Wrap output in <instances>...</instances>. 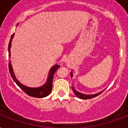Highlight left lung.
I'll return each instance as SVG.
<instances>
[{
    "label": "left lung",
    "instance_id": "left-lung-1",
    "mask_svg": "<svg viewBox=\"0 0 128 128\" xmlns=\"http://www.w3.org/2000/svg\"><path fill=\"white\" fill-rule=\"evenodd\" d=\"M70 74H71V78H72V74H73L72 72H71ZM72 88L73 92H74V94H75V95H76L78 98H80V99H83V100L90 99V98H92L96 97L97 96L100 95V94L102 92H99V93L96 94H82L81 93V92H78V90H77L75 88L73 87V86H72Z\"/></svg>",
    "mask_w": 128,
    "mask_h": 128
}]
</instances>
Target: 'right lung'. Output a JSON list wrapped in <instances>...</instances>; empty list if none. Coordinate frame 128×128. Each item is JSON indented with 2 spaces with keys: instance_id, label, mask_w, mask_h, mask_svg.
I'll return each instance as SVG.
<instances>
[{
  "instance_id": "right-lung-1",
  "label": "right lung",
  "mask_w": 128,
  "mask_h": 128,
  "mask_svg": "<svg viewBox=\"0 0 128 128\" xmlns=\"http://www.w3.org/2000/svg\"><path fill=\"white\" fill-rule=\"evenodd\" d=\"M14 33H13V34L11 36L10 40V42H9L8 44L9 58L10 56V48L11 44H12L11 42H12V40L13 37H14ZM10 62H11L10 61V62L8 63V68L9 72H10V74L11 75V77L13 79V80L16 82V84L20 87V88L26 94H28L30 96H32V97L39 98L46 97V96H47L50 94L52 89V81H53V77H54V73L57 71L58 68H60V65L56 64V65H54L53 67L50 68L49 73H48V78H47V80H46V82L42 86H40V87L38 88H30L23 85L22 84H21L20 82L17 80L14 75V73L13 72L12 67Z\"/></svg>"
}]
</instances>
